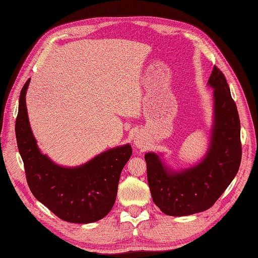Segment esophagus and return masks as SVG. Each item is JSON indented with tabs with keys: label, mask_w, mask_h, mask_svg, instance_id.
I'll list each match as a JSON object with an SVG mask.
<instances>
[{
	"label": "esophagus",
	"mask_w": 258,
	"mask_h": 258,
	"mask_svg": "<svg viewBox=\"0 0 258 258\" xmlns=\"http://www.w3.org/2000/svg\"><path fill=\"white\" fill-rule=\"evenodd\" d=\"M134 144H135V146H136V147H138V148H142V146H143V138H142L141 136H137V137H135Z\"/></svg>",
	"instance_id": "esophagus-1"
}]
</instances>
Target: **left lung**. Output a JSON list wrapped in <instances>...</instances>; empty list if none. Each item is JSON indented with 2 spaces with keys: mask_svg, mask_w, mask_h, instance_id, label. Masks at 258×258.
Returning <instances> with one entry per match:
<instances>
[{
  "mask_svg": "<svg viewBox=\"0 0 258 258\" xmlns=\"http://www.w3.org/2000/svg\"><path fill=\"white\" fill-rule=\"evenodd\" d=\"M207 85L214 89L213 125L206 154L194 166L172 169L163 154L147 153V179L154 203L168 216L207 210L230 185L240 168L241 125L224 75L214 66Z\"/></svg>",
  "mask_w": 258,
  "mask_h": 258,
  "instance_id": "8db88e82",
  "label": "left lung"
}]
</instances>
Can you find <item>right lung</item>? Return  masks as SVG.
I'll return each mask as SVG.
<instances>
[{
    "mask_svg": "<svg viewBox=\"0 0 258 258\" xmlns=\"http://www.w3.org/2000/svg\"><path fill=\"white\" fill-rule=\"evenodd\" d=\"M29 83L19 96L15 133L31 193L62 220L91 223L102 219L114 205L122 169L132 156L131 145L105 150L77 167L55 163L41 153L30 127L26 107Z\"/></svg>",
    "mask_w": 258,
    "mask_h": 258,
    "instance_id": "1",
    "label": "right lung"
}]
</instances>
